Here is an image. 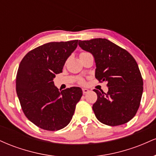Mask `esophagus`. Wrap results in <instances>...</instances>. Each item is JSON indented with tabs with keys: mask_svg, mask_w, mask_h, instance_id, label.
<instances>
[{
	"mask_svg": "<svg viewBox=\"0 0 156 156\" xmlns=\"http://www.w3.org/2000/svg\"><path fill=\"white\" fill-rule=\"evenodd\" d=\"M82 91H83V94H87V93L89 92V89H82Z\"/></svg>",
	"mask_w": 156,
	"mask_h": 156,
	"instance_id": "esophagus-1",
	"label": "esophagus"
}]
</instances>
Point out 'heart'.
I'll use <instances>...</instances> for the list:
<instances>
[{"mask_svg": "<svg viewBox=\"0 0 156 156\" xmlns=\"http://www.w3.org/2000/svg\"><path fill=\"white\" fill-rule=\"evenodd\" d=\"M87 53H87V52H83V53H80V56H81V55H83L87 54ZM79 82H80V83H83V80H82V79H80V80H79Z\"/></svg>", "mask_w": 156, "mask_h": 156, "instance_id": "obj_1", "label": "heart"}]
</instances>
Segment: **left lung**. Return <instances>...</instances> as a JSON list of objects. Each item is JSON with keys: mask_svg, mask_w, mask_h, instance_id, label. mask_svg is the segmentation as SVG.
Returning a JSON list of instances; mask_svg holds the SVG:
<instances>
[{"mask_svg": "<svg viewBox=\"0 0 156 156\" xmlns=\"http://www.w3.org/2000/svg\"><path fill=\"white\" fill-rule=\"evenodd\" d=\"M82 49L93 55L96 64L95 78L106 81L107 93H97L92 109L103 124L116 126L129 122L136 114L143 92V79L134 58L106 39L78 42Z\"/></svg>", "mask_w": 156, "mask_h": 156, "instance_id": "left-lung-1", "label": "left lung"}]
</instances>
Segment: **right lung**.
<instances>
[{
	"instance_id": "add662e5",
	"label": "right lung",
	"mask_w": 156,
	"mask_h": 156,
	"mask_svg": "<svg viewBox=\"0 0 156 156\" xmlns=\"http://www.w3.org/2000/svg\"><path fill=\"white\" fill-rule=\"evenodd\" d=\"M78 40L48 42L28 52L20 64L16 91L26 117L39 128L58 130L69 124L81 98L80 87L59 91L53 80L62 73Z\"/></svg>"
}]
</instances>
